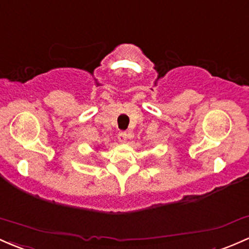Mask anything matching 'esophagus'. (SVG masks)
I'll use <instances>...</instances> for the list:
<instances>
[{
  "instance_id": "esophagus-1",
  "label": "esophagus",
  "mask_w": 249,
  "mask_h": 249,
  "mask_svg": "<svg viewBox=\"0 0 249 249\" xmlns=\"http://www.w3.org/2000/svg\"><path fill=\"white\" fill-rule=\"evenodd\" d=\"M118 139L120 143H126L127 141V133L125 131H120L118 133Z\"/></svg>"
}]
</instances>
